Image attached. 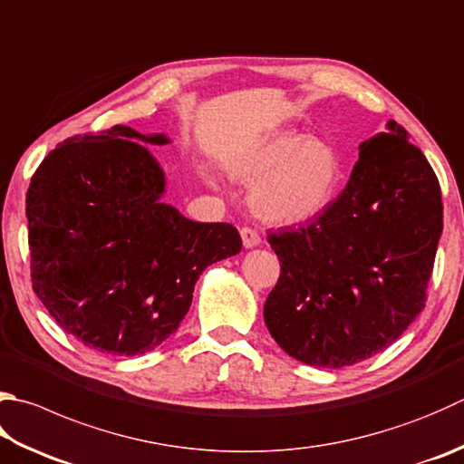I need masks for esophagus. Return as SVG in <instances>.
<instances>
[{
  "instance_id": "obj_1",
  "label": "esophagus",
  "mask_w": 464,
  "mask_h": 464,
  "mask_svg": "<svg viewBox=\"0 0 464 464\" xmlns=\"http://www.w3.org/2000/svg\"><path fill=\"white\" fill-rule=\"evenodd\" d=\"M240 236H242L244 248H255V246H258V244L262 242L260 234L255 228H250V226H244V228L240 230Z\"/></svg>"
}]
</instances>
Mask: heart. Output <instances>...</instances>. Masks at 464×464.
<instances>
[{"label": "heart", "mask_w": 464, "mask_h": 464, "mask_svg": "<svg viewBox=\"0 0 464 464\" xmlns=\"http://www.w3.org/2000/svg\"><path fill=\"white\" fill-rule=\"evenodd\" d=\"M232 173L242 181H257L252 208L260 218L295 224L327 206L339 179V155L321 139L283 133L238 157Z\"/></svg>", "instance_id": "1"}]
</instances>
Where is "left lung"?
Wrapping results in <instances>:
<instances>
[{"label": "left lung", "mask_w": 464, "mask_h": 464, "mask_svg": "<svg viewBox=\"0 0 464 464\" xmlns=\"http://www.w3.org/2000/svg\"><path fill=\"white\" fill-rule=\"evenodd\" d=\"M440 234L439 178L390 121L362 143L337 199L304 226L268 234L281 260L265 303L270 335L317 368L383 352L424 309Z\"/></svg>", "instance_id": "1"}]
</instances>
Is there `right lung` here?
I'll return each mask as SVG.
<instances>
[{"label":"right lung","instance_id":"right-lung-1","mask_svg":"<svg viewBox=\"0 0 464 464\" xmlns=\"http://www.w3.org/2000/svg\"><path fill=\"white\" fill-rule=\"evenodd\" d=\"M125 125L52 150L25 196L32 288L68 335L141 355L173 335L206 266L238 255L232 224H202L161 202L163 171Z\"/></svg>","mask_w":464,"mask_h":464}]
</instances>
